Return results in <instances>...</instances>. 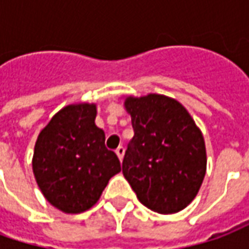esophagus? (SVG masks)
<instances>
[{"label": "esophagus", "instance_id": "obj_1", "mask_svg": "<svg viewBox=\"0 0 249 249\" xmlns=\"http://www.w3.org/2000/svg\"><path fill=\"white\" fill-rule=\"evenodd\" d=\"M124 153H125V149L123 146H119L117 149H116V155L119 157L120 161H123V159H124Z\"/></svg>", "mask_w": 249, "mask_h": 249}]
</instances>
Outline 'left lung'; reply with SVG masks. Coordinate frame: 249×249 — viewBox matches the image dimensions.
Masks as SVG:
<instances>
[{
    "label": "left lung",
    "mask_w": 249,
    "mask_h": 249,
    "mask_svg": "<svg viewBox=\"0 0 249 249\" xmlns=\"http://www.w3.org/2000/svg\"><path fill=\"white\" fill-rule=\"evenodd\" d=\"M135 136L123 173L137 198L157 213H176L196 197L207 172L201 130L183 104L164 94L125 96Z\"/></svg>",
    "instance_id": "obj_1"
}]
</instances>
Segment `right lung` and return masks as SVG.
I'll return each mask as SVG.
<instances>
[{"mask_svg":"<svg viewBox=\"0 0 249 249\" xmlns=\"http://www.w3.org/2000/svg\"><path fill=\"white\" fill-rule=\"evenodd\" d=\"M97 105L76 103L57 112L37 137L32 159L37 185L49 203L65 213L90 209L114 175L116 153L94 120Z\"/></svg>","mask_w":249,"mask_h":249,"instance_id":"obj_1","label":"right lung"}]
</instances>
